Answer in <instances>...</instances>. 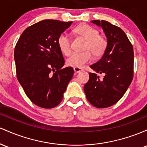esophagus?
I'll list each match as a JSON object with an SVG mask.
<instances>
[{
	"label": "esophagus",
	"instance_id": "1",
	"mask_svg": "<svg viewBox=\"0 0 147 147\" xmlns=\"http://www.w3.org/2000/svg\"><path fill=\"white\" fill-rule=\"evenodd\" d=\"M74 72H75L76 74H78V73H80V71H82V69L78 68V67H74Z\"/></svg>",
	"mask_w": 147,
	"mask_h": 147
}]
</instances>
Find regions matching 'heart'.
I'll return each mask as SVG.
<instances>
[{
    "instance_id": "1",
    "label": "heart",
    "mask_w": 147,
    "mask_h": 147,
    "mask_svg": "<svg viewBox=\"0 0 147 147\" xmlns=\"http://www.w3.org/2000/svg\"><path fill=\"white\" fill-rule=\"evenodd\" d=\"M74 32L86 39L84 51L82 53H73L67 59V65L69 67H81L90 62L92 54L94 57H99L103 55L108 42L103 36L100 35L98 30L87 24H82L74 29ZM57 45L60 51L65 55L71 53V41L69 34L62 32L57 39Z\"/></svg>"
}]
</instances>
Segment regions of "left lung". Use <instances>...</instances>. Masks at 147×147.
Returning a JSON list of instances; mask_svg holds the SVG:
<instances>
[{
    "instance_id": "left-lung-1",
    "label": "left lung",
    "mask_w": 147,
    "mask_h": 147,
    "mask_svg": "<svg viewBox=\"0 0 147 147\" xmlns=\"http://www.w3.org/2000/svg\"><path fill=\"white\" fill-rule=\"evenodd\" d=\"M92 23L103 28L108 47L97 62L90 66L95 73L84 86L87 99L98 108H108L119 100L131 85L133 77V48L126 33L108 21L94 20ZM97 73H104L100 80Z\"/></svg>"
}]
</instances>
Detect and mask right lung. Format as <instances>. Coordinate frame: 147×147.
Listing matches in <instances>:
<instances>
[{
  "label": "right lung",
  "instance_id": "right-lung-1",
  "mask_svg": "<svg viewBox=\"0 0 147 147\" xmlns=\"http://www.w3.org/2000/svg\"><path fill=\"white\" fill-rule=\"evenodd\" d=\"M71 24L41 21L25 30L16 43L17 79L27 96L41 108L57 106L73 77L72 67L62 69L65 60L57 45L59 36Z\"/></svg>",
  "mask_w": 147,
  "mask_h": 147
}]
</instances>
